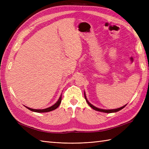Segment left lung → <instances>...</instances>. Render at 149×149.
<instances>
[{"label":"left lung","mask_w":149,"mask_h":149,"mask_svg":"<svg viewBox=\"0 0 149 149\" xmlns=\"http://www.w3.org/2000/svg\"><path fill=\"white\" fill-rule=\"evenodd\" d=\"M84 97H85V99H86V102H87L88 104V105H89V106L91 107V108L93 109H95V111H100V112H103V113H115V112L118 111H120V110L122 109L123 108V107H125V106L127 105V104H126V105L123 106H122V107H119V108H117V109H102L98 108V107H95V106H93L92 104H90L89 102H88V100H87V99H86V94H85V93H84Z\"/></svg>","instance_id":"left-lung-1"}]
</instances>
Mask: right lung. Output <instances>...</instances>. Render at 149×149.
Listing matches in <instances>:
<instances>
[{
	"label": "right lung",
	"instance_id": "right-lung-1",
	"mask_svg": "<svg viewBox=\"0 0 149 149\" xmlns=\"http://www.w3.org/2000/svg\"><path fill=\"white\" fill-rule=\"evenodd\" d=\"M61 97H62V95H61V96H60L59 99H58V100L57 101V102L55 103L54 104L53 106H50L49 107H48V108H46V109H32V108H30V107H26L27 109H29V110L32 111H34V112H37V113H46V112H49V111H53L56 109L57 107H58L59 104H61Z\"/></svg>",
	"mask_w": 149,
	"mask_h": 149
}]
</instances>
